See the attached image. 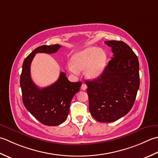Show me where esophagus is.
I'll use <instances>...</instances> for the list:
<instances>
[{
	"instance_id": "34e87169",
	"label": "esophagus",
	"mask_w": 158,
	"mask_h": 158,
	"mask_svg": "<svg viewBox=\"0 0 158 158\" xmlns=\"http://www.w3.org/2000/svg\"><path fill=\"white\" fill-rule=\"evenodd\" d=\"M87 88V86H86V84L85 82H83L82 84V86H81V89L83 90V91H85V90Z\"/></svg>"
}]
</instances>
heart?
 <instances>
[{"label":"heart","mask_w":158,"mask_h":158,"mask_svg":"<svg viewBox=\"0 0 158 158\" xmlns=\"http://www.w3.org/2000/svg\"><path fill=\"white\" fill-rule=\"evenodd\" d=\"M106 62L107 55L104 50L96 47H89L73 54L68 69L75 74L78 71L85 69V76L88 78L95 79L104 72Z\"/></svg>","instance_id":"b5f03b06"}]
</instances>
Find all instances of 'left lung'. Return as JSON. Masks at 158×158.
Here are the masks:
<instances>
[{
  "instance_id": "8db88e82",
  "label": "left lung",
  "mask_w": 158,
  "mask_h": 158,
  "mask_svg": "<svg viewBox=\"0 0 158 158\" xmlns=\"http://www.w3.org/2000/svg\"><path fill=\"white\" fill-rule=\"evenodd\" d=\"M113 56L102 74L86 80L89 111L102 123H111L132 108L140 86L139 63L131 48L121 41H106Z\"/></svg>"
}]
</instances>
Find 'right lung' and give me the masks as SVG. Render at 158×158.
Instances as JSON below:
<instances>
[{"label": "right lung", "instance_id": "obj_1", "mask_svg": "<svg viewBox=\"0 0 158 158\" xmlns=\"http://www.w3.org/2000/svg\"><path fill=\"white\" fill-rule=\"evenodd\" d=\"M60 47L54 44L37 48L24 59L20 76L22 101L25 108L37 120L48 126L60 125L66 120L71 102L80 91L82 83L69 81L65 73L60 72L59 79L52 85L40 89L31 79V64L35 54H53Z\"/></svg>", "mask_w": 158, "mask_h": 158}]
</instances>
